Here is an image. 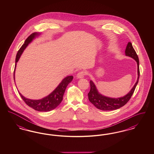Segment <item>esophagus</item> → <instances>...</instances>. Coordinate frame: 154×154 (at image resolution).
<instances>
[{"instance_id": "34e87169", "label": "esophagus", "mask_w": 154, "mask_h": 154, "mask_svg": "<svg viewBox=\"0 0 154 154\" xmlns=\"http://www.w3.org/2000/svg\"><path fill=\"white\" fill-rule=\"evenodd\" d=\"M85 74H86L85 72L81 71L77 74V79H82V78H84V77L85 76Z\"/></svg>"}]
</instances>
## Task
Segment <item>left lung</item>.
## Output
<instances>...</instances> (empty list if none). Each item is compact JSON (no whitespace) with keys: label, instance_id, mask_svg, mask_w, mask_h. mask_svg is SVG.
I'll return each instance as SVG.
<instances>
[{"label":"left lung","instance_id":"left-lung-1","mask_svg":"<svg viewBox=\"0 0 154 154\" xmlns=\"http://www.w3.org/2000/svg\"><path fill=\"white\" fill-rule=\"evenodd\" d=\"M125 55L132 58L134 59L137 63V74L138 77L136 82L132 88L131 91L126 95L118 98H112L107 97L105 96L102 95L100 94L97 88L96 87L95 85L93 82L92 81H90V85L91 89L89 92L88 94L89 100L99 110L103 111H110V110H117L118 109L121 108L124 106L131 98L132 95L135 90L136 85L139 82L140 76L139 70V57L134 50L132 44L131 42H129L126 50H125Z\"/></svg>","mask_w":154,"mask_h":154}]
</instances>
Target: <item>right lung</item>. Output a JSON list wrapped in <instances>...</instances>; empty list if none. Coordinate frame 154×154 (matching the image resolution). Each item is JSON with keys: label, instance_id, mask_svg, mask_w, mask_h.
Instances as JSON below:
<instances>
[{"label": "right lung", "instance_id": "add662e5", "mask_svg": "<svg viewBox=\"0 0 154 154\" xmlns=\"http://www.w3.org/2000/svg\"><path fill=\"white\" fill-rule=\"evenodd\" d=\"M40 33L35 32L32 33L28 37L25 41L24 43L22 45V47L18 50L17 52L16 59H15V65L14 72V79H15V70L17 65V62L20 59L22 52L26 47L30 43L32 40L36 37L38 36ZM73 79V77L72 75L67 76L59 84L58 86L51 93L45 97L44 98L39 100H32L28 98L22 96L21 93L19 92L21 98L25 103L34 110L38 111H50L55 109L57 106H58L59 104L63 100V96L65 92L66 87L68 84Z\"/></svg>", "mask_w": 154, "mask_h": 154}]
</instances>
